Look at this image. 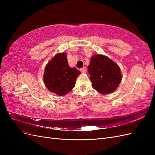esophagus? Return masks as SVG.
Masks as SVG:
<instances>
[{
  "mask_svg": "<svg viewBox=\"0 0 155 155\" xmlns=\"http://www.w3.org/2000/svg\"><path fill=\"white\" fill-rule=\"evenodd\" d=\"M80 70H81V72H83V73H85V72H87V68H86L85 67H84L81 68L80 69Z\"/></svg>",
  "mask_w": 155,
  "mask_h": 155,
  "instance_id": "34e87169",
  "label": "esophagus"
}]
</instances>
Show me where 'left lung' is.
Here are the masks:
<instances>
[{"label":"left lung","instance_id":"8db88e82","mask_svg":"<svg viewBox=\"0 0 155 155\" xmlns=\"http://www.w3.org/2000/svg\"><path fill=\"white\" fill-rule=\"evenodd\" d=\"M92 87L102 94L114 92L121 81L120 67L103 55H93L88 66Z\"/></svg>","mask_w":155,"mask_h":155}]
</instances>
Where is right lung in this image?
Segmentation results:
<instances>
[{
  "mask_svg": "<svg viewBox=\"0 0 155 155\" xmlns=\"http://www.w3.org/2000/svg\"><path fill=\"white\" fill-rule=\"evenodd\" d=\"M80 72L76 68H70L65 53L55 55L45 67L44 81L48 90L55 94H67L75 87Z\"/></svg>",
  "mask_w": 155,
  "mask_h": 155,
  "instance_id": "right-lung-1",
  "label": "right lung"
}]
</instances>
